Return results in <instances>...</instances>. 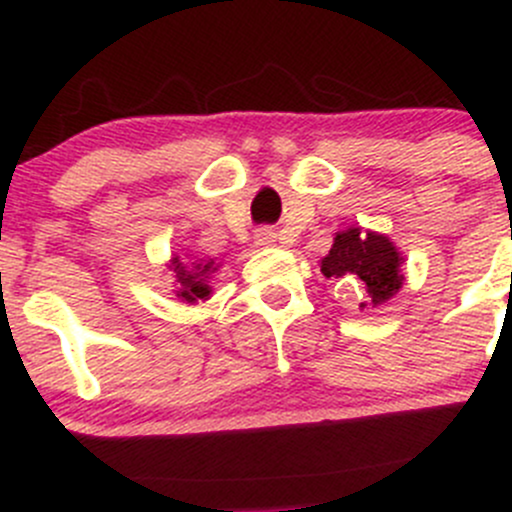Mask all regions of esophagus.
<instances>
[{
  "label": "esophagus",
  "mask_w": 512,
  "mask_h": 512,
  "mask_svg": "<svg viewBox=\"0 0 512 512\" xmlns=\"http://www.w3.org/2000/svg\"><path fill=\"white\" fill-rule=\"evenodd\" d=\"M273 241H276V231L268 229V226H263V229L256 231V244L258 246H268V244H273Z\"/></svg>",
  "instance_id": "34e87169"
}]
</instances>
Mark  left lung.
Here are the masks:
<instances>
[{
  "mask_svg": "<svg viewBox=\"0 0 512 512\" xmlns=\"http://www.w3.org/2000/svg\"><path fill=\"white\" fill-rule=\"evenodd\" d=\"M399 263L402 258L387 236L347 229L335 236L333 249L323 258L320 271L325 278H360L367 288L370 305L377 308L402 288L404 276L399 273ZM365 305L360 303V308Z\"/></svg>",
  "mask_w": 512,
  "mask_h": 512,
  "instance_id": "obj_1",
  "label": "left lung"
}]
</instances>
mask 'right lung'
Segmentation results:
<instances>
[{
    "label": "right lung",
    "instance_id": "add662e5",
    "mask_svg": "<svg viewBox=\"0 0 512 512\" xmlns=\"http://www.w3.org/2000/svg\"><path fill=\"white\" fill-rule=\"evenodd\" d=\"M217 268H214V261H207V263H194L192 268L184 266L182 261H177L175 258V273H177V281L182 283V288H179L177 295L184 300H197V298H207L209 295V286L204 283V278H207V273H214Z\"/></svg>",
    "mask_w": 512,
    "mask_h": 512
}]
</instances>
